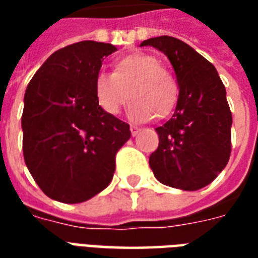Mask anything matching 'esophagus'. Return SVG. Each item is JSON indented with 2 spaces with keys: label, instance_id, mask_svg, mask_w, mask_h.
Returning <instances> with one entry per match:
<instances>
[{
  "label": "esophagus",
  "instance_id": "34e87169",
  "mask_svg": "<svg viewBox=\"0 0 258 258\" xmlns=\"http://www.w3.org/2000/svg\"><path fill=\"white\" fill-rule=\"evenodd\" d=\"M130 130H131V134L134 135V137L141 131L140 127H137V125H131V128H130Z\"/></svg>",
  "mask_w": 258,
  "mask_h": 258
}]
</instances>
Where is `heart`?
<instances>
[{"instance_id": "b5f03b06", "label": "heart", "mask_w": 258, "mask_h": 258, "mask_svg": "<svg viewBox=\"0 0 258 258\" xmlns=\"http://www.w3.org/2000/svg\"><path fill=\"white\" fill-rule=\"evenodd\" d=\"M94 94L102 110L117 116L130 103L135 120L162 118L173 112L179 96L178 81L162 62L148 53H135L114 63L113 73L99 72L94 80Z\"/></svg>"}]
</instances>
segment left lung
I'll list each match as a JSON object with an SVG mask.
<instances>
[{
  "instance_id": "1",
  "label": "left lung",
  "mask_w": 258,
  "mask_h": 258,
  "mask_svg": "<svg viewBox=\"0 0 258 258\" xmlns=\"http://www.w3.org/2000/svg\"><path fill=\"white\" fill-rule=\"evenodd\" d=\"M162 51L177 76L179 96L173 117L157 127L159 146L149 157L162 184L182 190L209 185L231 155L232 113L216 68L178 38H149L141 47Z\"/></svg>"
}]
</instances>
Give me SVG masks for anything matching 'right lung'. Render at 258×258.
Segmentation results:
<instances>
[{"mask_svg":"<svg viewBox=\"0 0 258 258\" xmlns=\"http://www.w3.org/2000/svg\"><path fill=\"white\" fill-rule=\"evenodd\" d=\"M112 44L80 41L53 52L27 85L23 156L48 198L81 203L110 184L130 125L102 110L94 80Z\"/></svg>","mask_w":258,"mask_h":258,"instance_id":"right-lung-1","label":"right lung"}]
</instances>
